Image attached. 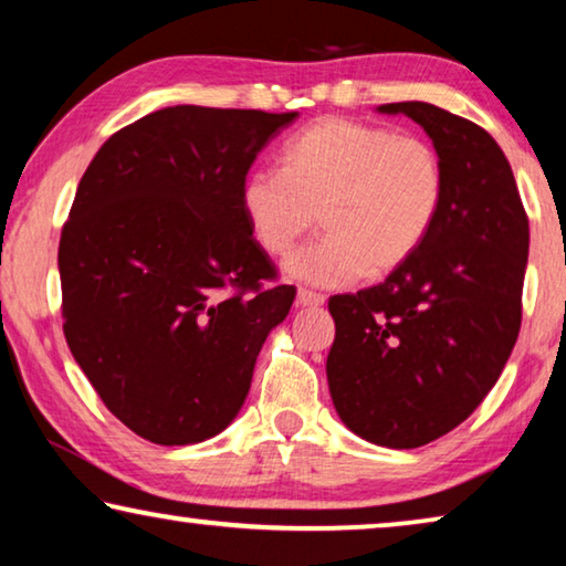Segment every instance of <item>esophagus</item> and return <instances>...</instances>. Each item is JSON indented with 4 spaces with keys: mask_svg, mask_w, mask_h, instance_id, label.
Returning a JSON list of instances; mask_svg holds the SVG:
<instances>
[{
    "mask_svg": "<svg viewBox=\"0 0 566 566\" xmlns=\"http://www.w3.org/2000/svg\"><path fill=\"white\" fill-rule=\"evenodd\" d=\"M297 305L300 307H319V305H325V297H323V294H317V292L300 290L297 292Z\"/></svg>",
    "mask_w": 566,
    "mask_h": 566,
    "instance_id": "1",
    "label": "esophagus"
}]
</instances>
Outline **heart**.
I'll return each mask as SVG.
<instances>
[{
	"label": "heart",
	"mask_w": 566,
	"mask_h": 566,
	"mask_svg": "<svg viewBox=\"0 0 566 566\" xmlns=\"http://www.w3.org/2000/svg\"><path fill=\"white\" fill-rule=\"evenodd\" d=\"M442 198V163L429 142L350 119L294 134L282 170H256L241 185L249 231L272 256L290 254L319 213L325 239L284 264L286 276L315 286L399 272L432 233Z\"/></svg>",
	"instance_id": "heart-1"
}]
</instances>
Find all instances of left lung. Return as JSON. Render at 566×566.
I'll return each mask as SVG.
<instances>
[{"label": "left lung", "instance_id": "1", "mask_svg": "<svg viewBox=\"0 0 566 566\" xmlns=\"http://www.w3.org/2000/svg\"><path fill=\"white\" fill-rule=\"evenodd\" d=\"M376 112L427 132L444 198L424 247L399 272L331 297L325 370L353 434L411 450L465 421L499 381L521 327L528 218L509 159L478 124L424 101Z\"/></svg>", "mask_w": 566, "mask_h": 566}]
</instances>
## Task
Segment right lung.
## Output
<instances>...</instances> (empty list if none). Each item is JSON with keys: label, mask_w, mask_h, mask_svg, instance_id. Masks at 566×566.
Listing matches in <instances>:
<instances>
[{"label": "right lung", "mask_w": 566, "mask_h": 566, "mask_svg": "<svg viewBox=\"0 0 566 566\" xmlns=\"http://www.w3.org/2000/svg\"><path fill=\"white\" fill-rule=\"evenodd\" d=\"M297 112L170 106L104 142L63 226V333L112 415L155 444L221 434L294 286L241 210L249 167Z\"/></svg>", "instance_id": "1"}]
</instances>
